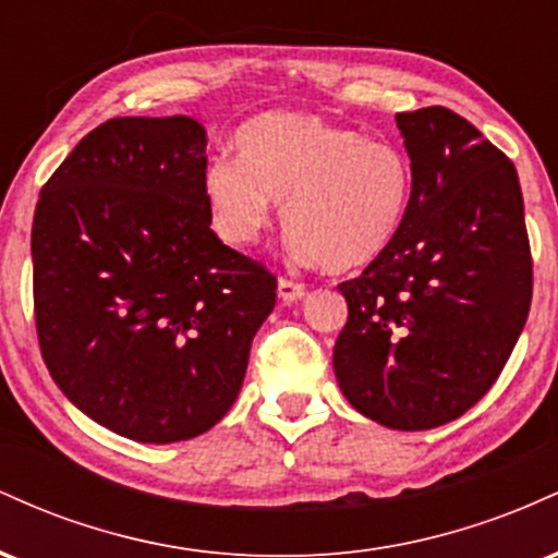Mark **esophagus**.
Instances as JSON below:
<instances>
[{"label":"esophagus","mask_w":558,"mask_h":558,"mask_svg":"<svg viewBox=\"0 0 558 558\" xmlns=\"http://www.w3.org/2000/svg\"><path fill=\"white\" fill-rule=\"evenodd\" d=\"M306 293V286L299 283V280H291V278H280L278 280V296L286 301H299L301 296Z\"/></svg>","instance_id":"esophagus-1"}]
</instances>
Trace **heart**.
<instances>
[{
	"label": "heart",
	"instance_id": "1",
	"mask_svg": "<svg viewBox=\"0 0 558 558\" xmlns=\"http://www.w3.org/2000/svg\"><path fill=\"white\" fill-rule=\"evenodd\" d=\"M235 151L204 178L213 226L233 246L257 241L283 202L293 252L345 272L380 257L407 220L412 159L388 141L317 114L270 112L241 128Z\"/></svg>",
	"mask_w": 558,
	"mask_h": 558
}]
</instances>
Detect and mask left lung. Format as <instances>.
Here are the masks:
<instances>
[{"mask_svg":"<svg viewBox=\"0 0 558 558\" xmlns=\"http://www.w3.org/2000/svg\"><path fill=\"white\" fill-rule=\"evenodd\" d=\"M414 170L407 220L360 278L338 283L349 319L338 386L390 430L462 417L501 375L533 301L514 165L446 107L396 114Z\"/></svg>","mask_w":558,"mask_h":558,"instance_id":"obj_1","label":"left lung"}]
</instances>
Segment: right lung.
I'll return each instance as SVG.
<instances>
[{
	"label": "right lung",
	"mask_w": 558,
	"mask_h": 558,
	"mask_svg": "<svg viewBox=\"0 0 558 558\" xmlns=\"http://www.w3.org/2000/svg\"><path fill=\"white\" fill-rule=\"evenodd\" d=\"M207 133L112 118L38 194L34 315L44 364L83 414L141 444L207 433L239 396L278 278L209 228Z\"/></svg>",
	"instance_id": "obj_1"
}]
</instances>
